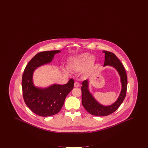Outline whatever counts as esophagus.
<instances>
[{"mask_svg":"<svg viewBox=\"0 0 148 148\" xmlns=\"http://www.w3.org/2000/svg\"><path fill=\"white\" fill-rule=\"evenodd\" d=\"M79 83H77V82H75V83H74V87H76V88H77V87H79Z\"/></svg>","mask_w":148,"mask_h":148,"instance_id":"obj_1","label":"esophagus"}]
</instances>
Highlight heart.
<instances>
[{
	"mask_svg": "<svg viewBox=\"0 0 148 148\" xmlns=\"http://www.w3.org/2000/svg\"><path fill=\"white\" fill-rule=\"evenodd\" d=\"M95 58L88 53H82L71 58L68 62V67L71 71H82L84 69L85 73H89L94 66Z\"/></svg>",
	"mask_w": 148,
	"mask_h": 148,
	"instance_id": "heart-1",
	"label": "heart"
}]
</instances>
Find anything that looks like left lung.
Returning <instances> with one entry per match:
<instances>
[{"mask_svg": "<svg viewBox=\"0 0 148 148\" xmlns=\"http://www.w3.org/2000/svg\"><path fill=\"white\" fill-rule=\"evenodd\" d=\"M103 53H105L104 66H111L116 69L120 77L121 90L118 98L114 103L110 106H103L95 100L89 92L88 80H85L82 83L81 89L83 106L88 113L92 115L99 116L109 115L118 109L125 98L127 84V73L119 59L112 52L103 50Z\"/></svg>", "mask_w": 148, "mask_h": 148, "instance_id": "obj_1", "label": "left lung"}]
</instances>
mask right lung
Returning a JSON list of instances; mask_svg holds the SVG:
<instances>
[{
    "mask_svg": "<svg viewBox=\"0 0 148 148\" xmlns=\"http://www.w3.org/2000/svg\"><path fill=\"white\" fill-rule=\"evenodd\" d=\"M60 50L45 51L38 53L26 66L22 76V90L24 100L29 108L38 115L49 116L60 112L68 94L74 88L71 79L66 84H53L45 88L34 86L33 75L40 66L50 63Z\"/></svg>",
    "mask_w": 148,
    "mask_h": 148,
    "instance_id": "obj_1",
    "label": "right lung"
}]
</instances>
